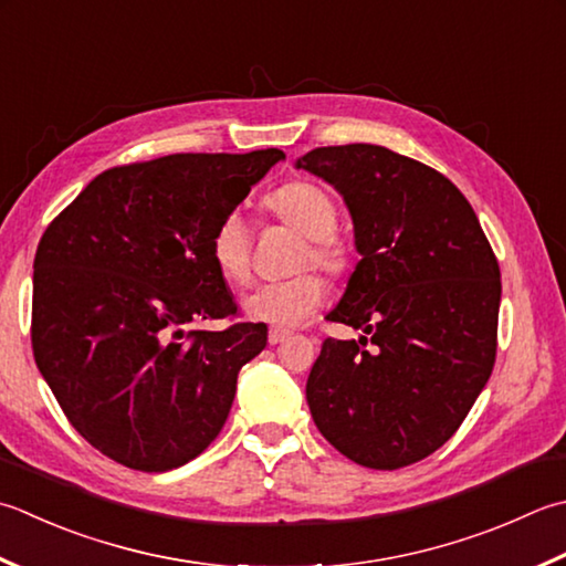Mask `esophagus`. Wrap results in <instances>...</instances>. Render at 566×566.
<instances>
[{"label": "esophagus", "mask_w": 566, "mask_h": 566, "mask_svg": "<svg viewBox=\"0 0 566 566\" xmlns=\"http://www.w3.org/2000/svg\"><path fill=\"white\" fill-rule=\"evenodd\" d=\"M286 338H290V331H284V328H270V334H268L270 346H276V343H282V340H286Z\"/></svg>", "instance_id": "34e87169"}]
</instances>
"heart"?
Returning a JSON list of instances; mask_svg holds the SVG:
<instances>
[{
	"label": "heart",
	"instance_id": "heart-1",
	"mask_svg": "<svg viewBox=\"0 0 566 566\" xmlns=\"http://www.w3.org/2000/svg\"><path fill=\"white\" fill-rule=\"evenodd\" d=\"M264 210L302 235L294 254V272L316 268L331 280H343L353 270L350 240L336 228L338 208L324 186L308 179L286 181L264 198ZM210 258L228 284L242 286L252 274L250 230L238 213L220 218L210 235ZM326 286L314 272H302L292 280L262 284L242 298L248 318L274 328H294L312 316L324 302Z\"/></svg>",
	"mask_w": 566,
	"mask_h": 566
}]
</instances>
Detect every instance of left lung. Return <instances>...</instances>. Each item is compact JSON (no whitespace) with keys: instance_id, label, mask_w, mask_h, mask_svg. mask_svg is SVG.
Returning <instances> with one entry per match:
<instances>
[{"instance_id":"8db88e82","label":"left lung","mask_w":566,"mask_h":566,"mask_svg":"<svg viewBox=\"0 0 566 566\" xmlns=\"http://www.w3.org/2000/svg\"><path fill=\"white\" fill-rule=\"evenodd\" d=\"M346 201L363 260L326 318L306 380L314 424L343 457L395 471L457 434L489 382L501 268L471 203L444 174L378 144L318 147L296 161Z\"/></svg>"}]
</instances>
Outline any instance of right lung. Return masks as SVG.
<instances>
[{
	"mask_svg": "<svg viewBox=\"0 0 566 566\" xmlns=\"http://www.w3.org/2000/svg\"><path fill=\"white\" fill-rule=\"evenodd\" d=\"M284 159L171 154L107 169L51 220L33 258L31 348L63 415L122 467L161 473L208 449L264 324L238 314L210 235Z\"/></svg>",
	"mask_w": 566,
	"mask_h": 566,
	"instance_id": "obj_1",
	"label": "right lung"
}]
</instances>
